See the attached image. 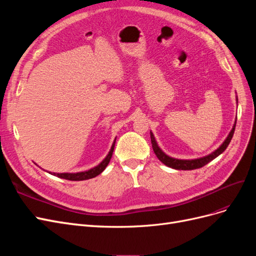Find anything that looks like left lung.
<instances>
[{"label":"left lung","mask_w":256,"mask_h":256,"mask_svg":"<svg viewBox=\"0 0 256 256\" xmlns=\"http://www.w3.org/2000/svg\"><path fill=\"white\" fill-rule=\"evenodd\" d=\"M236 104L238 106V98L236 96ZM236 120L235 118V122L233 125V128L230 131V134H228L226 140L223 141V143L218 147V148L214 150L212 152L206 154V156L203 157H200V158H196V159H178V158H173L171 156H168L166 154L164 150H162L157 141H156V138H154V134L150 131V140H152V150L156 154L157 158L162 162V164H166L168 168H172L175 170H184V171H189V170H196V168H200L204 166H206L207 164H209L212 160H214V158H216L218 156L226 150L228 148V146L232 140V138H233L234 134V131H235V127H236Z\"/></svg>","instance_id":"8db88e82"}]
</instances>
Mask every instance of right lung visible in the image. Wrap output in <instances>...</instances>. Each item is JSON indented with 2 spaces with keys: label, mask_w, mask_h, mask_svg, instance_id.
I'll return each mask as SVG.
<instances>
[{
  "label": "right lung",
  "mask_w": 256,
  "mask_h": 256,
  "mask_svg": "<svg viewBox=\"0 0 256 256\" xmlns=\"http://www.w3.org/2000/svg\"><path fill=\"white\" fill-rule=\"evenodd\" d=\"M115 141L116 138H114V141L112 143L111 150L110 152H108V154L106 156V158L100 162V164L94 168H92L90 170H86V171L83 172H76V173H52L49 172V174L54 175L60 178H64V180H74V182H79V180H90V178H94L97 175H99L100 173H102L104 171V168H106V166L109 164V162L112 158V154L114 150V146H115Z\"/></svg>",
  "instance_id": "obj_1"
}]
</instances>
